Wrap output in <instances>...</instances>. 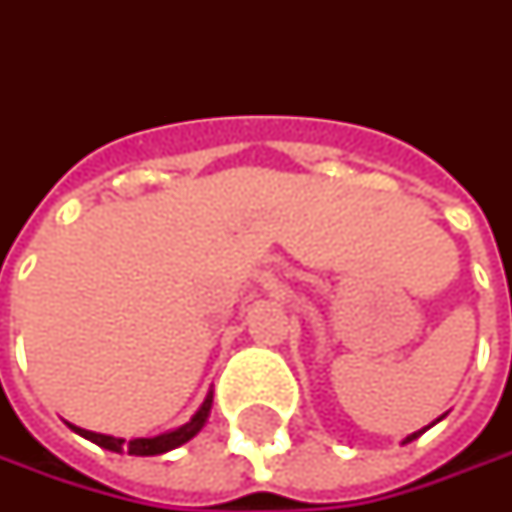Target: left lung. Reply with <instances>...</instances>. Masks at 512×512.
Masks as SVG:
<instances>
[{"label": "left lung", "mask_w": 512, "mask_h": 512, "mask_svg": "<svg viewBox=\"0 0 512 512\" xmlns=\"http://www.w3.org/2000/svg\"><path fill=\"white\" fill-rule=\"evenodd\" d=\"M428 428H431V425H428ZM422 431H425V428H422ZM422 431H416V433H411V436H408V439H405V442H414L416 436H419V433H422Z\"/></svg>", "instance_id": "left-lung-1"}]
</instances>
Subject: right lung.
<instances>
[{
  "label": "right lung",
  "mask_w": 512,
  "mask_h": 512,
  "mask_svg": "<svg viewBox=\"0 0 512 512\" xmlns=\"http://www.w3.org/2000/svg\"><path fill=\"white\" fill-rule=\"evenodd\" d=\"M209 408H212V397H206V402L201 405V411L192 416L184 428L161 433V436H152V439H130V442H127V439H115V436H104V433L81 431V428H76V425H70V428H73L76 433H81L84 439L96 442L98 448H107V450H113V453L127 450V453H133V456H158V453H167V450L184 445V442H189L195 433L201 431L203 422H206V416H209Z\"/></svg>",
  "instance_id": "add662e5"
}]
</instances>
